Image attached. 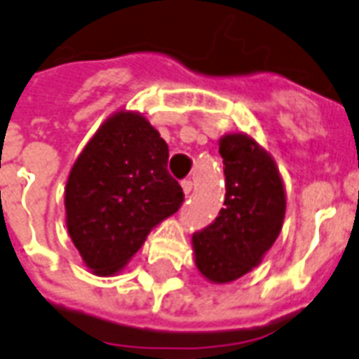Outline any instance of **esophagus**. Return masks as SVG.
<instances>
[{"label": "esophagus", "instance_id": "obj_1", "mask_svg": "<svg viewBox=\"0 0 359 359\" xmlns=\"http://www.w3.org/2000/svg\"><path fill=\"white\" fill-rule=\"evenodd\" d=\"M180 186H182V191H184V196H190L191 188H194L191 180H182V182H180Z\"/></svg>", "mask_w": 359, "mask_h": 359}]
</instances>
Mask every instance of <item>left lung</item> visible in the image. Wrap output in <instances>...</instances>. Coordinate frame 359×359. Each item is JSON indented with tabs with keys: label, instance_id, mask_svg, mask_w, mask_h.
I'll list each match as a JSON object with an SVG mask.
<instances>
[{
	"label": "left lung",
	"instance_id": "obj_1",
	"mask_svg": "<svg viewBox=\"0 0 359 359\" xmlns=\"http://www.w3.org/2000/svg\"><path fill=\"white\" fill-rule=\"evenodd\" d=\"M226 175V198L216 220L191 237L196 267L209 283L228 284L262 264L275 245L286 190L275 158L248 133L218 141Z\"/></svg>",
	"mask_w": 359,
	"mask_h": 359
}]
</instances>
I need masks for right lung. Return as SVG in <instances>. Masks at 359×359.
<instances>
[{
  "label": "right lung",
  "instance_id": "1",
  "mask_svg": "<svg viewBox=\"0 0 359 359\" xmlns=\"http://www.w3.org/2000/svg\"><path fill=\"white\" fill-rule=\"evenodd\" d=\"M169 147L139 111L120 109L97 128L65 182V226L97 277L128 265L184 194L168 171Z\"/></svg>",
  "mask_w": 359,
  "mask_h": 359
}]
</instances>
